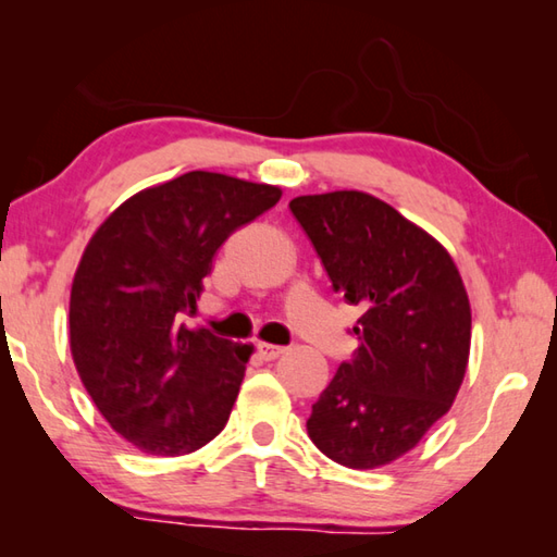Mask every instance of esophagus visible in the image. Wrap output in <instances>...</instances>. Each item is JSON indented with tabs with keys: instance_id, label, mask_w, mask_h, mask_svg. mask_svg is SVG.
Here are the masks:
<instances>
[{
	"instance_id": "34e87169",
	"label": "esophagus",
	"mask_w": 557,
	"mask_h": 557,
	"mask_svg": "<svg viewBox=\"0 0 557 557\" xmlns=\"http://www.w3.org/2000/svg\"><path fill=\"white\" fill-rule=\"evenodd\" d=\"M287 349L285 347H277V345H268V342H260L258 345V354L260 357H263L265 361H272V359H277V357H282V354H285Z\"/></svg>"
}]
</instances>
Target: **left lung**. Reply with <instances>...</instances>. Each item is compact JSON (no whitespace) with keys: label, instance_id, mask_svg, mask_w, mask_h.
I'll use <instances>...</instances> for the list:
<instances>
[{"label":"left lung","instance_id":"1","mask_svg":"<svg viewBox=\"0 0 557 557\" xmlns=\"http://www.w3.org/2000/svg\"><path fill=\"white\" fill-rule=\"evenodd\" d=\"M289 208L333 289L361 309L351 327L359 349L318 397L306 429L342 467H385L419 445L465 381V282L441 242L371 194L299 196Z\"/></svg>","mask_w":557,"mask_h":557}]
</instances>
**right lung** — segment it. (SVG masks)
I'll return each mask as SVG.
<instances>
[{"label": "right lung", "instance_id": "add662e5", "mask_svg": "<svg viewBox=\"0 0 557 557\" xmlns=\"http://www.w3.org/2000/svg\"><path fill=\"white\" fill-rule=\"evenodd\" d=\"M280 196L196 170L126 198L90 236L71 285V357L98 411L140 453H196L227 423L253 347L186 318L218 248Z\"/></svg>", "mask_w": 557, "mask_h": 557}]
</instances>
